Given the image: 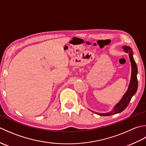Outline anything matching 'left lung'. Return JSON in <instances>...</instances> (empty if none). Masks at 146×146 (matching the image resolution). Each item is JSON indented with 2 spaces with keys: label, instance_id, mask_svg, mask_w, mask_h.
Returning <instances> with one entry per match:
<instances>
[{
  "label": "left lung",
  "instance_id": "8db88e82",
  "mask_svg": "<svg viewBox=\"0 0 146 146\" xmlns=\"http://www.w3.org/2000/svg\"><path fill=\"white\" fill-rule=\"evenodd\" d=\"M123 49L125 52L129 53L130 61L131 63L132 66V75H131V82L129 86V88L127 91L126 92L125 95H123L122 98L119 102V103L116 105L113 111H110L109 113H98L100 115L103 116H108L111 115L116 114L118 113H120L123 110H124L126 107L128 106L130 101H131L132 97H133L135 92H137V86H138V82H137V67L136 65L135 62L133 58V53L132 49L129 47V46H123Z\"/></svg>",
  "mask_w": 146,
  "mask_h": 146
}]
</instances>
